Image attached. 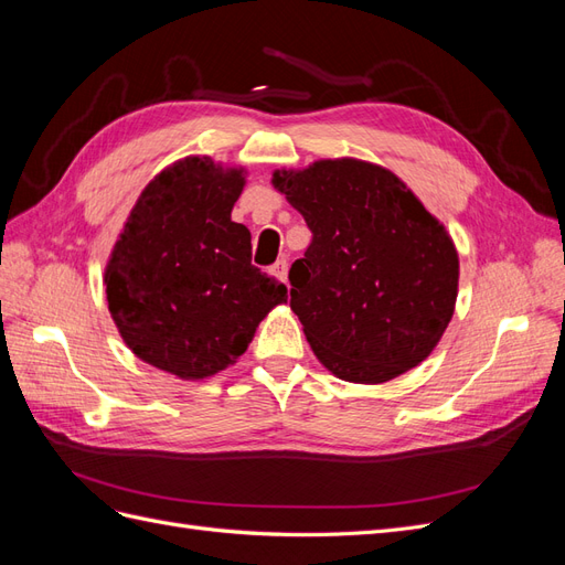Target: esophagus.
<instances>
[{
	"mask_svg": "<svg viewBox=\"0 0 565 565\" xmlns=\"http://www.w3.org/2000/svg\"><path fill=\"white\" fill-rule=\"evenodd\" d=\"M273 276H276L282 282H287V262L285 259H278L276 264H273Z\"/></svg>",
	"mask_w": 565,
	"mask_h": 565,
	"instance_id": "34e87169",
	"label": "esophagus"
}]
</instances>
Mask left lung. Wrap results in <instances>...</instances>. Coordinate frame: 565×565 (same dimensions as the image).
Segmentation results:
<instances>
[{"instance_id": "left-lung-1", "label": "left lung", "mask_w": 565, "mask_h": 565, "mask_svg": "<svg viewBox=\"0 0 565 565\" xmlns=\"http://www.w3.org/2000/svg\"><path fill=\"white\" fill-rule=\"evenodd\" d=\"M273 185L313 241L289 268V306L334 377L382 384L417 367L455 313L459 256L446 226L388 169L318 160Z\"/></svg>"}]
</instances>
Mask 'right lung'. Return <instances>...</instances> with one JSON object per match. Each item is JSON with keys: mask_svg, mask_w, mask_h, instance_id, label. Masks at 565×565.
I'll return each mask as SVG.
<instances>
[{"mask_svg": "<svg viewBox=\"0 0 565 565\" xmlns=\"http://www.w3.org/2000/svg\"><path fill=\"white\" fill-rule=\"evenodd\" d=\"M243 167L183 158L136 200L106 266L108 311L143 363L207 380L241 358L287 287L252 266V235L231 221Z\"/></svg>", "mask_w": 565, "mask_h": 565, "instance_id": "add662e5", "label": "right lung"}]
</instances>
